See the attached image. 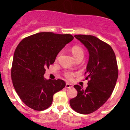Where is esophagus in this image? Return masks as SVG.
<instances>
[{"mask_svg":"<svg viewBox=\"0 0 130 130\" xmlns=\"http://www.w3.org/2000/svg\"><path fill=\"white\" fill-rule=\"evenodd\" d=\"M73 87V85L71 84L67 83L66 84V85H65V88H71Z\"/></svg>","mask_w":130,"mask_h":130,"instance_id":"obj_1","label":"esophagus"}]
</instances>
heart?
Instances as JSON below:
<instances>
[{"mask_svg": "<svg viewBox=\"0 0 130 130\" xmlns=\"http://www.w3.org/2000/svg\"><path fill=\"white\" fill-rule=\"evenodd\" d=\"M71 51L72 54H73V57H75L76 60L79 59H83L84 58V50L82 46H78V45H75V46H73L71 47ZM61 52H60V53L57 55V59L59 58V56L61 55ZM64 75H65V77H66L67 79L71 80V79H73V77L76 75V73L73 72V71H67L65 72Z\"/></svg>", "mask_w": 130, "mask_h": 130, "instance_id": "1", "label": "heart"}]
</instances>
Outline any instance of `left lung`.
Returning <instances> with one entry per match:
<instances>
[{
    "label": "left lung",
    "mask_w": 130,
    "mask_h": 130,
    "mask_svg": "<svg viewBox=\"0 0 130 130\" xmlns=\"http://www.w3.org/2000/svg\"><path fill=\"white\" fill-rule=\"evenodd\" d=\"M89 52L86 79L88 87L84 90L75 85L77 96L69 101L77 113L90 114L99 109L111 96L118 77V67L115 53L110 45L90 35H75Z\"/></svg>",
    "instance_id": "8db88e82"
}]
</instances>
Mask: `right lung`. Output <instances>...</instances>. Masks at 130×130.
I'll use <instances>...</instances> for the list:
<instances>
[{"mask_svg": "<svg viewBox=\"0 0 130 130\" xmlns=\"http://www.w3.org/2000/svg\"><path fill=\"white\" fill-rule=\"evenodd\" d=\"M73 39L71 34L40 32L21 40L15 49L11 67L13 86L24 104L43 111L53 103V95L65 86L62 79H46V68L58 53Z\"/></svg>", "mask_w": 130, "mask_h": 130, "instance_id": "right-lung-1", "label": "right lung"}]
</instances>
